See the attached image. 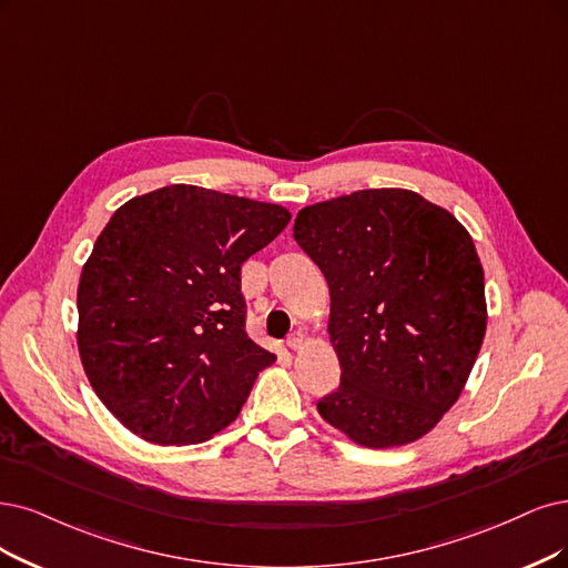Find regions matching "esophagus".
<instances>
[{
    "instance_id": "esophagus-1",
    "label": "esophagus",
    "mask_w": 568,
    "mask_h": 568,
    "mask_svg": "<svg viewBox=\"0 0 568 568\" xmlns=\"http://www.w3.org/2000/svg\"><path fill=\"white\" fill-rule=\"evenodd\" d=\"M287 346L292 348V351H300L302 346H304V332H292L290 337H287Z\"/></svg>"
}]
</instances>
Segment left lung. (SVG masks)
Masks as SVG:
<instances>
[{"mask_svg": "<svg viewBox=\"0 0 568 568\" xmlns=\"http://www.w3.org/2000/svg\"><path fill=\"white\" fill-rule=\"evenodd\" d=\"M292 231L332 300L342 382L321 416L369 449L424 437L458 400L487 332L466 226L409 189H363L300 210Z\"/></svg>", "mask_w": 568, "mask_h": 568, "instance_id": "8db88e82", "label": "left lung"}]
</instances>
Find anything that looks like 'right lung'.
<instances>
[{
  "mask_svg": "<svg viewBox=\"0 0 568 568\" xmlns=\"http://www.w3.org/2000/svg\"><path fill=\"white\" fill-rule=\"evenodd\" d=\"M283 205L171 184L125 201L81 268L77 344L95 395L154 445L226 428L276 355L245 332L241 264Z\"/></svg>",
  "mask_w": 568,
  "mask_h": 568,
  "instance_id": "1",
  "label": "right lung"
}]
</instances>
